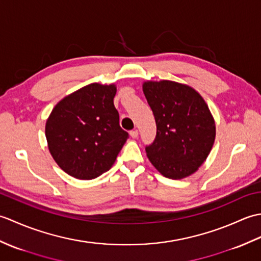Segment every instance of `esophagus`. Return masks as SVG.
I'll return each instance as SVG.
<instances>
[{
    "label": "esophagus",
    "instance_id": "obj_1",
    "mask_svg": "<svg viewBox=\"0 0 261 261\" xmlns=\"http://www.w3.org/2000/svg\"><path fill=\"white\" fill-rule=\"evenodd\" d=\"M130 136L134 138V139H137V138L139 137V132H138V130H132L130 131Z\"/></svg>",
    "mask_w": 261,
    "mask_h": 261
}]
</instances>
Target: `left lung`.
<instances>
[{
    "mask_svg": "<svg viewBox=\"0 0 261 261\" xmlns=\"http://www.w3.org/2000/svg\"><path fill=\"white\" fill-rule=\"evenodd\" d=\"M142 91L157 124L147 157L163 176L181 179L201 167L212 150L215 122L193 87L173 81H147Z\"/></svg>",
    "mask_w": 261,
    "mask_h": 261,
    "instance_id": "obj_1",
    "label": "left lung"
}]
</instances>
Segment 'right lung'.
Listing matches in <instances>:
<instances>
[{"label":"right lung","instance_id":"1","mask_svg":"<svg viewBox=\"0 0 261 261\" xmlns=\"http://www.w3.org/2000/svg\"><path fill=\"white\" fill-rule=\"evenodd\" d=\"M114 84L86 85L56 104L46 122L48 149L65 173L93 179L108 171L129 138L121 129Z\"/></svg>","mask_w":261,"mask_h":261}]
</instances>
